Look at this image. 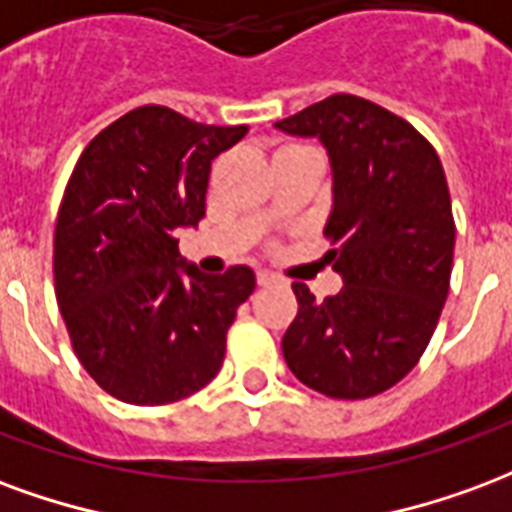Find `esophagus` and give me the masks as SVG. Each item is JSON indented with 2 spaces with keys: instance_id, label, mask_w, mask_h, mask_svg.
Instances as JSON below:
<instances>
[{
  "instance_id": "obj_1",
  "label": "esophagus",
  "mask_w": 512,
  "mask_h": 512,
  "mask_svg": "<svg viewBox=\"0 0 512 512\" xmlns=\"http://www.w3.org/2000/svg\"><path fill=\"white\" fill-rule=\"evenodd\" d=\"M256 281H259V286H270V283H275V281H278V278H275L272 272L261 270L259 275H256Z\"/></svg>"
}]
</instances>
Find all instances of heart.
Listing matches in <instances>:
<instances>
[{
	"instance_id": "1",
	"label": "heart",
	"mask_w": 512,
	"mask_h": 512,
	"mask_svg": "<svg viewBox=\"0 0 512 512\" xmlns=\"http://www.w3.org/2000/svg\"><path fill=\"white\" fill-rule=\"evenodd\" d=\"M294 147H300V144H289V147H283V149H294Z\"/></svg>"
}]
</instances>
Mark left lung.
Instances as JSON below:
<instances>
[{
	"instance_id": "8db88e82",
	"label": "left lung",
	"mask_w": 512,
	"mask_h": 512,
	"mask_svg": "<svg viewBox=\"0 0 512 512\" xmlns=\"http://www.w3.org/2000/svg\"><path fill=\"white\" fill-rule=\"evenodd\" d=\"M275 128L319 136L330 152L335 207L324 237L343 275L341 292L322 302L292 283L300 308L283 357L327 398H374L420 363L450 292L455 220L442 160L404 117L343 92Z\"/></svg>"
}]
</instances>
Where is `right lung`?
Listing matches in <instances>:
<instances>
[{"mask_svg":"<svg viewBox=\"0 0 512 512\" xmlns=\"http://www.w3.org/2000/svg\"><path fill=\"white\" fill-rule=\"evenodd\" d=\"M248 125H201L138 106L89 141L67 179L54 229V292L78 363L100 390L166 406L210 384L248 267L179 275L177 231L207 212L212 160Z\"/></svg>","mask_w":512,"mask_h":512,"instance_id":"1","label":"right lung"}]
</instances>
